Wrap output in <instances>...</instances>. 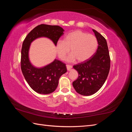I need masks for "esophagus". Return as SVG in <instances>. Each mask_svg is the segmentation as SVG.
<instances>
[{
    "label": "esophagus",
    "mask_w": 132,
    "mask_h": 132,
    "mask_svg": "<svg viewBox=\"0 0 132 132\" xmlns=\"http://www.w3.org/2000/svg\"><path fill=\"white\" fill-rule=\"evenodd\" d=\"M66 66H67V68L68 70H71V68H72V66H71V65L67 64Z\"/></svg>",
    "instance_id": "esophagus-1"
}]
</instances>
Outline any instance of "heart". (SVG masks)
<instances>
[{
	"label": "heart",
	"instance_id": "1",
	"mask_svg": "<svg viewBox=\"0 0 132 132\" xmlns=\"http://www.w3.org/2000/svg\"><path fill=\"white\" fill-rule=\"evenodd\" d=\"M97 46V39L94 35L75 30L65 35L63 40H59L55 50L61 60L64 59L70 48L71 53L67 57V61L72 62L77 59L79 62H82L94 54Z\"/></svg>",
	"mask_w": 132,
	"mask_h": 132
}]
</instances>
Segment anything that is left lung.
<instances>
[{"label":"left lung","mask_w":132,"mask_h":132,"mask_svg":"<svg viewBox=\"0 0 132 132\" xmlns=\"http://www.w3.org/2000/svg\"><path fill=\"white\" fill-rule=\"evenodd\" d=\"M97 39L96 52L89 59L73 66L78 73V78L73 82L75 91L84 96L97 92L105 83L110 69V57L105 37L93 30Z\"/></svg>","instance_id":"left-lung-1"}]
</instances>
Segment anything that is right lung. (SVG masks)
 <instances>
[{"label":"right lung","instance_id":"right-lung-1","mask_svg":"<svg viewBox=\"0 0 132 132\" xmlns=\"http://www.w3.org/2000/svg\"><path fill=\"white\" fill-rule=\"evenodd\" d=\"M64 30L58 25L41 24L30 31L22 43L21 55V69L28 84L31 88L41 94H48L55 91L61 76L67 72L65 64L55 59L48 65L36 68L31 65L29 59L30 44L36 38L46 37L50 38L55 45L64 34Z\"/></svg>","mask_w":132,"mask_h":132}]
</instances>
